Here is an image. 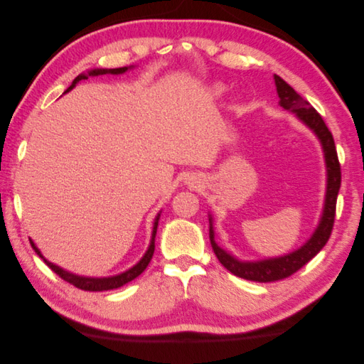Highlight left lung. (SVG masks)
<instances>
[{
    "label": "left lung",
    "mask_w": 364,
    "mask_h": 364,
    "mask_svg": "<svg viewBox=\"0 0 364 364\" xmlns=\"http://www.w3.org/2000/svg\"><path fill=\"white\" fill-rule=\"evenodd\" d=\"M274 85H277V91L279 95V105L284 109H287V111L296 114V117L299 118L305 126L310 127L318 138V141H321L323 153H325L328 183H326V196H325L322 218L321 222H318V226L314 230V234L302 247H299L291 253H287V255L284 257L262 259V261L237 259L235 257L230 255V253H228L215 243L213 217L209 215V240H211V246L218 261L222 262L230 273H234L235 277L247 279V281H255V282H274V281L289 278L301 267H304L308 261L313 259L317 253L323 249L326 241L329 240V235L333 232L337 194H338L340 182H341V171H340L334 138L331 132H329V129L326 127L323 118L316 112V109L310 103L304 100V98L297 94L287 82H284L277 74H274Z\"/></svg>",
    "instance_id": "left-lung-1"
}]
</instances>
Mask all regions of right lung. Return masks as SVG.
I'll list each match as a JSON object with an SVG mask.
<instances>
[{
  "label": "right lung",
  "instance_id": "obj_1",
  "mask_svg": "<svg viewBox=\"0 0 364 364\" xmlns=\"http://www.w3.org/2000/svg\"><path fill=\"white\" fill-rule=\"evenodd\" d=\"M129 68H130V67H129ZM129 68H127V67H123V68H112V70H91V71H87L86 74L77 75L75 79H74V82L71 83V86H70L68 90L65 91V92L71 91L77 83H79L80 80L87 79V77H97V75H103V74H123V73H126ZM158 222H159V214H158V217L155 218V225H153V232H151L150 246H149L147 252L144 253V257H142V258L139 259V262L135 264V266L132 267V269L126 270L124 273L117 274V277H109V278H86V277H79V274L70 273V272H67V270H63V269L58 267L56 264H53V262H50V261H47L46 258H43L41 250L36 247V245L33 243L31 240H30V245H31L33 250H35V252L38 253V255H39L43 261H46L47 266H48L54 273L59 274V277H60L63 281H67V282L73 284L74 287L80 289V290H85V291L114 290V289H118V287H123L124 284H127V282H130V281H134V279H135L136 277H139V274H141L142 272H144L146 267L149 266V262H150V259H151V257H153V252H155V237H156Z\"/></svg>",
  "mask_w": 364,
  "mask_h": 364
}]
</instances>
